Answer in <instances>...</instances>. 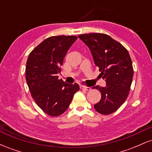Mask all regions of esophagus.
<instances>
[{"mask_svg": "<svg viewBox=\"0 0 152 152\" xmlns=\"http://www.w3.org/2000/svg\"><path fill=\"white\" fill-rule=\"evenodd\" d=\"M80 88H81V90H84V91H90L91 89L90 87L84 86H80Z\"/></svg>", "mask_w": 152, "mask_h": 152, "instance_id": "esophagus-1", "label": "esophagus"}]
</instances>
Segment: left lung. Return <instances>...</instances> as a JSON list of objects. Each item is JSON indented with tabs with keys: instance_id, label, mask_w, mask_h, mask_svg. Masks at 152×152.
<instances>
[{
	"instance_id": "1",
	"label": "left lung",
	"mask_w": 152,
	"mask_h": 152,
	"mask_svg": "<svg viewBox=\"0 0 152 152\" xmlns=\"http://www.w3.org/2000/svg\"><path fill=\"white\" fill-rule=\"evenodd\" d=\"M78 38L89 48L94 64L101 71V77L106 83L104 87H94L102 94L94 109L104 115L112 114L129 94L134 75L129 53L121 43L106 34H86L79 35Z\"/></svg>"
}]
</instances>
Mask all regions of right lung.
Masks as SVG:
<instances>
[{
    "mask_svg": "<svg viewBox=\"0 0 152 152\" xmlns=\"http://www.w3.org/2000/svg\"><path fill=\"white\" fill-rule=\"evenodd\" d=\"M77 36H51L31 52L26 62V79L31 96L49 116H57L66 111L76 92L78 83L69 84L58 79L60 66Z\"/></svg>",
    "mask_w": 152,
    "mask_h": 152,
    "instance_id": "1",
    "label": "right lung"
}]
</instances>
